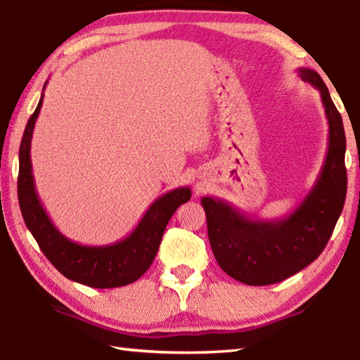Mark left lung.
Instances as JSON below:
<instances>
[{"label": "left lung", "mask_w": 360, "mask_h": 360, "mask_svg": "<svg viewBox=\"0 0 360 360\" xmlns=\"http://www.w3.org/2000/svg\"><path fill=\"white\" fill-rule=\"evenodd\" d=\"M304 82L319 90L328 122L326 160L311 191L281 219H252L219 198L203 197L208 236L219 266L236 281L268 285L284 281L319 257L330 240L346 198L343 120L322 77L300 68Z\"/></svg>", "instance_id": "1"}]
</instances>
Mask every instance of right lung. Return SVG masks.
<instances>
[{"instance_id":"1","label":"right lung","mask_w":360,"mask_h":360,"mask_svg":"<svg viewBox=\"0 0 360 360\" xmlns=\"http://www.w3.org/2000/svg\"><path fill=\"white\" fill-rule=\"evenodd\" d=\"M42 98L44 94L41 95L38 106L28 120L19 149L17 193H19L23 221L49 262L71 281L96 289L120 288L135 283L154 262L163 231L174 211L191 200V188L178 187L158 197L146 211L135 230L124 240L115 241L112 245L84 246L66 238L42 208L34 188L30 149H32L33 130L41 111Z\"/></svg>"}]
</instances>
